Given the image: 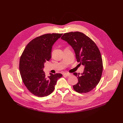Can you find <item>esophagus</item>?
I'll use <instances>...</instances> for the list:
<instances>
[{
	"mask_svg": "<svg viewBox=\"0 0 123 123\" xmlns=\"http://www.w3.org/2000/svg\"><path fill=\"white\" fill-rule=\"evenodd\" d=\"M63 75H64V76H66V77H69V76H71V74H66V73H65V74H64Z\"/></svg>",
	"mask_w": 123,
	"mask_h": 123,
	"instance_id": "obj_1",
	"label": "esophagus"
}]
</instances>
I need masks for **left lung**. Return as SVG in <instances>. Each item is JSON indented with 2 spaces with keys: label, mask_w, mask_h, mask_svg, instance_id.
I'll return each mask as SVG.
<instances>
[{
  "label": "left lung",
  "mask_w": 123,
  "mask_h": 123,
  "mask_svg": "<svg viewBox=\"0 0 123 123\" xmlns=\"http://www.w3.org/2000/svg\"><path fill=\"white\" fill-rule=\"evenodd\" d=\"M61 39L73 48L77 62L84 66L83 74L76 73L78 82L74 85L76 92L87 93L99 83L103 72V62L100 50L96 44L85 34L79 31L64 33Z\"/></svg>",
  "instance_id": "obj_1"
}]
</instances>
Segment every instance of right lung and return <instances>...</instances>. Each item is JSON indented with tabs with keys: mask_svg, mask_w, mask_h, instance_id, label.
Segmentation results:
<instances>
[{
	"mask_svg": "<svg viewBox=\"0 0 123 123\" xmlns=\"http://www.w3.org/2000/svg\"><path fill=\"white\" fill-rule=\"evenodd\" d=\"M63 33H48L37 37L25 48L19 61V71L27 89L33 95L43 97L55 90L61 74L50 73L48 78L43 71L44 63L51 57L52 47Z\"/></svg>",
	"mask_w": 123,
	"mask_h": 123,
	"instance_id": "right-lung-1",
	"label": "right lung"
}]
</instances>
